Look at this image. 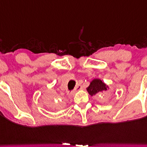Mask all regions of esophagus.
I'll use <instances>...</instances> for the list:
<instances>
[{
    "mask_svg": "<svg viewBox=\"0 0 147 147\" xmlns=\"http://www.w3.org/2000/svg\"><path fill=\"white\" fill-rule=\"evenodd\" d=\"M82 88H83V87H82V86H81V84H78L76 87V88H75V90H74L73 92H76V91L77 90H81Z\"/></svg>",
    "mask_w": 147,
    "mask_h": 147,
    "instance_id": "obj_1",
    "label": "esophagus"
}]
</instances>
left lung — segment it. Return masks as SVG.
Instances as JSON below:
<instances>
[{
  "label": "left lung",
  "instance_id": "left-lung-1",
  "mask_svg": "<svg viewBox=\"0 0 147 147\" xmlns=\"http://www.w3.org/2000/svg\"><path fill=\"white\" fill-rule=\"evenodd\" d=\"M108 89V85H106L104 82H102V80L95 78L91 81L89 87L87 88V90L89 92V94L92 96L98 93L102 92L103 91H106Z\"/></svg>",
  "mask_w": 147,
  "mask_h": 147
}]
</instances>
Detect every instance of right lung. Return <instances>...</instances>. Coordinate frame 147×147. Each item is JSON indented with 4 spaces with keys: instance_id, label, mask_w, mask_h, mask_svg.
Returning a JSON list of instances; mask_svg holds the SVG:
<instances>
[{
    "instance_id": "right-lung-1",
    "label": "right lung",
    "mask_w": 147,
    "mask_h": 147,
    "mask_svg": "<svg viewBox=\"0 0 147 147\" xmlns=\"http://www.w3.org/2000/svg\"><path fill=\"white\" fill-rule=\"evenodd\" d=\"M55 105H56L57 107H58V103H56V104H55Z\"/></svg>"
}]
</instances>
